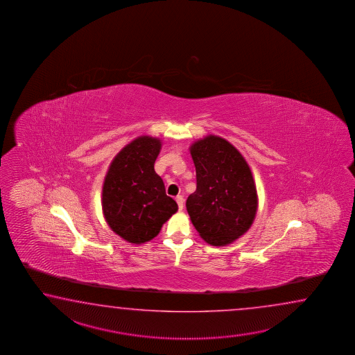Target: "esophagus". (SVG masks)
<instances>
[{
    "mask_svg": "<svg viewBox=\"0 0 355 355\" xmlns=\"http://www.w3.org/2000/svg\"><path fill=\"white\" fill-rule=\"evenodd\" d=\"M176 203L179 205V211H182L184 209V198H182V196H176Z\"/></svg>",
    "mask_w": 355,
    "mask_h": 355,
    "instance_id": "obj_1",
    "label": "esophagus"
}]
</instances>
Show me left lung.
<instances>
[{"mask_svg": "<svg viewBox=\"0 0 355 355\" xmlns=\"http://www.w3.org/2000/svg\"><path fill=\"white\" fill-rule=\"evenodd\" d=\"M196 190L189 216L204 241L223 246L245 234L255 218L257 196L248 162L226 139L205 137L190 147Z\"/></svg>", "mask_w": 355, "mask_h": 355, "instance_id": "obj_1", "label": "left lung"}]
</instances>
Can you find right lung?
Returning a JSON list of instances; mask_svg holds the SVG:
<instances>
[{
	"instance_id": "add662e5",
	"label": "right lung",
	"mask_w": 355,
	"mask_h": 355,
	"mask_svg": "<svg viewBox=\"0 0 355 355\" xmlns=\"http://www.w3.org/2000/svg\"><path fill=\"white\" fill-rule=\"evenodd\" d=\"M159 150L157 138L139 137L115 156L107 170L103 211L107 225L125 241H150L178 211L153 167Z\"/></svg>"
}]
</instances>
